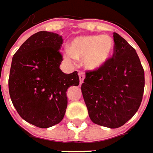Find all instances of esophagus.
<instances>
[{
    "label": "esophagus",
    "instance_id": "obj_1",
    "mask_svg": "<svg viewBox=\"0 0 153 153\" xmlns=\"http://www.w3.org/2000/svg\"><path fill=\"white\" fill-rule=\"evenodd\" d=\"M78 76H79V80H80V83L82 84L83 82H84V79H85V73H84V72H82V71H81V72H79L78 73Z\"/></svg>",
    "mask_w": 153,
    "mask_h": 153
}]
</instances>
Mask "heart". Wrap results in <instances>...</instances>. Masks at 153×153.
<instances>
[{"mask_svg": "<svg viewBox=\"0 0 153 153\" xmlns=\"http://www.w3.org/2000/svg\"><path fill=\"white\" fill-rule=\"evenodd\" d=\"M114 48V39L109 35H85L75 38L69 49L63 52L64 59L74 63L83 58L85 67L90 70L99 69L109 61Z\"/></svg>", "mask_w": 153, "mask_h": 153, "instance_id": "obj_1", "label": "heart"}]
</instances>
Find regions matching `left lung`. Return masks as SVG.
Instances as JSON below:
<instances>
[{
    "label": "left lung",
    "mask_w": 153,
    "mask_h": 153,
    "mask_svg": "<svg viewBox=\"0 0 153 153\" xmlns=\"http://www.w3.org/2000/svg\"><path fill=\"white\" fill-rule=\"evenodd\" d=\"M113 57L86 71L82 92L93 123L116 128L134 116L142 102L144 71L136 50L117 33Z\"/></svg>",
    "instance_id": "1"
}]
</instances>
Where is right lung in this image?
<instances>
[{
  "label": "right lung",
  "mask_w": 153,
  "mask_h": 153,
  "mask_svg": "<svg viewBox=\"0 0 153 153\" xmlns=\"http://www.w3.org/2000/svg\"><path fill=\"white\" fill-rule=\"evenodd\" d=\"M62 43L61 35L39 31L12 58L9 92L13 105L23 120L41 128L61 122L68 106L66 92L79 85L77 71L66 74L59 68Z\"/></svg>",
  "instance_id": "obj_1"
}]
</instances>
